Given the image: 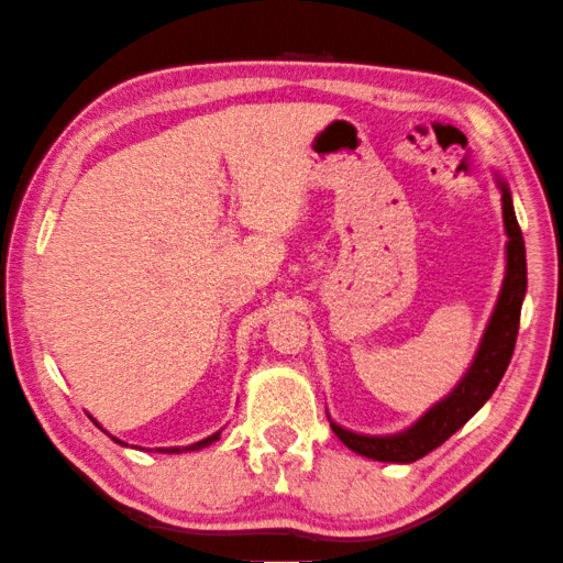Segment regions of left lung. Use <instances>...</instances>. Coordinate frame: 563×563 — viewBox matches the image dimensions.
<instances>
[{"label":"left lung","instance_id":"obj_1","mask_svg":"<svg viewBox=\"0 0 563 563\" xmlns=\"http://www.w3.org/2000/svg\"><path fill=\"white\" fill-rule=\"evenodd\" d=\"M496 181L501 187L504 229L506 236H509V242H506V276L499 301H496L492 321L484 331L482 346H478L472 366H468L464 379L459 382L456 389L446 399H441L437 407H431L413 427L401 431V434L364 437L329 421L331 431L342 439V444L356 451V454L374 459V462H417V459L427 456L429 451L444 444L451 434H456L484 407L496 386H499L506 366L511 362L516 334H519L521 301L523 294H527V249H523L519 221H516L514 214L509 187H506L501 177H496Z\"/></svg>","mask_w":563,"mask_h":563}]
</instances>
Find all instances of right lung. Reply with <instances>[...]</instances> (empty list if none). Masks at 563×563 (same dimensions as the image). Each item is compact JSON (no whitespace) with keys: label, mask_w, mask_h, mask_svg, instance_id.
Here are the masks:
<instances>
[{"label":"right lung","mask_w":563,"mask_h":563,"mask_svg":"<svg viewBox=\"0 0 563 563\" xmlns=\"http://www.w3.org/2000/svg\"><path fill=\"white\" fill-rule=\"evenodd\" d=\"M99 427V423H97ZM114 439V437H112ZM219 439V431L217 434H211V437H207V439H201V441H197V444H191V446H184V449H179V446H169V449H159V451H164V454H179V451H197V449H205V446H209L211 441H217ZM117 444H124V441H119V439H114Z\"/></svg>","instance_id":"obj_1"}]
</instances>
